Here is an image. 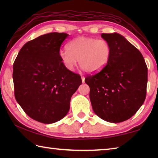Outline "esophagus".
I'll list each match as a JSON object with an SVG mask.
<instances>
[{"instance_id": "esophagus-1", "label": "esophagus", "mask_w": 158, "mask_h": 158, "mask_svg": "<svg viewBox=\"0 0 158 158\" xmlns=\"http://www.w3.org/2000/svg\"><path fill=\"white\" fill-rule=\"evenodd\" d=\"M81 80H82L83 83L85 82V77L84 76H81Z\"/></svg>"}]
</instances>
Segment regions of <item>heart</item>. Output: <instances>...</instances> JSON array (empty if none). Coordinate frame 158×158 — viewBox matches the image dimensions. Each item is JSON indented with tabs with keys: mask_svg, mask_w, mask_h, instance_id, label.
Masks as SVG:
<instances>
[{
	"mask_svg": "<svg viewBox=\"0 0 158 158\" xmlns=\"http://www.w3.org/2000/svg\"><path fill=\"white\" fill-rule=\"evenodd\" d=\"M67 50H62L60 57L66 69L73 71L77 60L83 70L94 73L102 70L111 56V47L105 39L79 36L67 45Z\"/></svg>",
	"mask_w": 158,
	"mask_h": 158,
	"instance_id": "obj_1",
	"label": "heart"
}]
</instances>
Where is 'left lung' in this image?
<instances>
[{"label": "left lung", "instance_id": "left-lung-1", "mask_svg": "<svg viewBox=\"0 0 158 158\" xmlns=\"http://www.w3.org/2000/svg\"><path fill=\"white\" fill-rule=\"evenodd\" d=\"M111 56L102 70L88 76L94 112L103 120L119 123L132 117L146 98L147 66L141 53L118 33H102Z\"/></svg>", "mask_w": 158, "mask_h": 158}]
</instances>
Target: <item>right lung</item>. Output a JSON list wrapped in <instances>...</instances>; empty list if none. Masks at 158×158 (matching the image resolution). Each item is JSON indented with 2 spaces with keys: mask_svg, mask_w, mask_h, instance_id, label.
Masks as SVG:
<instances>
[{
  "mask_svg": "<svg viewBox=\"0 0 158 158\" xmlns=\"http://www.w3.org/2000/svg\"><path fill=\"white\" fill-rule=\"evenodd\" d=\"M66 33L51 32L27 42L13 63L15 98L32 119L52 123L62 119L81 78L66 69L60 49Z\"/></svg>",
  "mask_w": 158,
  "mask_h": 158,
  "instance_id": "add662e5",
  "label": "right lung"
}]
</instances>
